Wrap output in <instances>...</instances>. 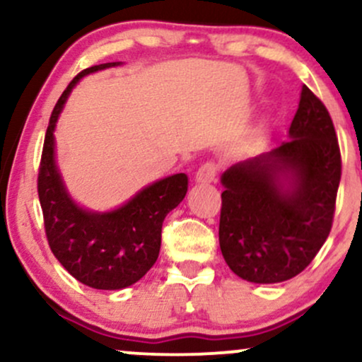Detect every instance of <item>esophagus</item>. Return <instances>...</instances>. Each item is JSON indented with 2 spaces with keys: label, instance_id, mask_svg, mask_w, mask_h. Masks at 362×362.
Listing matches in <instances>:
<instances>
[{
  "label": "esophagus",
  "instance_id": "esophagus-1",
  "mask_svg": "<svg viewBox=\"0 0 362 362\" xmlns=\"http://www.w3.org/2000/svg\"><path fill=\"white\" fill-rule=\"evenodd\" d=\"M219 167L214 163V161H206L199 167L197 173H195V180L199 184H211V182L216 180V175H218Z\"/></svg>",
  "mask_w": 362,
  "mask_h": 362
}]
</instances>
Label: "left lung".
Returning <instances> with one entry per match:
<instances>
[{"instance_id":"left-lung-1","label":"left lung","mask_w":362,"mask_h":362,"mask_svg":"<svg viewBox=\"0 0 362 362\" xmlns=\"http://www.w3.org/2000/svg\"><path fill=\"white\" fill-rule=\"evenodd\" d=\"M289 138L221 177L219 247L228 267L257 284L305 271L334 223L340 148L327 107L306 85Z\"/></svg>"}]
</instances>
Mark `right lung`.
Returning <instances> with one entry per match:
<instances>
[{
  "label": "right lung",
  "mask_w": 362,
  "mask_h": 362,
  "mask_svg": "<svg viewBox=\"0 0 362 362\" xmlns=\"http://www.w3.org/2000/svg\"><path fill=\"white\" fill-rule=\"evenodd\" d=\"M91 66L73 78L54 107L45 131L37 192L49 247L74 279L95 289H122L138 282L160 253L161 226L187 194L185 173L148 185L110 213H90L71 201L54 160V127L73 86L86 74L117 66Z\"/></svg>",
  "instance_id": "1"
}]
</instances>
